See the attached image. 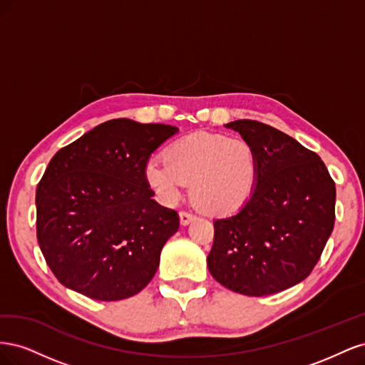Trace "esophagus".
<instances>
[{
    "label": "esophagus",
    "instance_id": "1",
    "mask_svg": "<svg viewBox=\"0 0 365 365\" xmlns=\"http://www.w3.org/2000/svg\"><path fill=\"white\" fill-rule=\"evenodd\" d=\"M193 219H195V216H193L192 213H187V212H181V213H180V224H181L182 227L189 225Z\"/></svg>",
    "mask_w": 365,
    "mask_h": 365
}]
</instances>
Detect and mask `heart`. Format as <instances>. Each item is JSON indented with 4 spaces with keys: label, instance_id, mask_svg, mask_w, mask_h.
I'll return each instance as SVG.
<instances>
[{
    "label": "heart",
    "instance_id": "b5f03b06",
    "mask_svg": "<svg viewBox=\"0 0 365 365\" xmlns=\"http://www.w3.org/2000/svg\"><path fill=\"white\" fill-rule=\"evenodd\" d=\"M164 161L145 169L149 189L163 204L178 201L190 184L193 205L210 216L233 215L245 207L260 178L259 153L250 141L212 132H193L172 141Z\"/></svg>",
    "mask_w": 365,
    "mask_h": 365
}]
</instances>
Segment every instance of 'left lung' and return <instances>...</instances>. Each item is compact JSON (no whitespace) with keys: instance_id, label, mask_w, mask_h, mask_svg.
Wrapping results in <instances>:
<instances>
[{"instance_id":"1","label":"left lung","mask_w":365,"mask_h":365,"mask_svg":"<svg viewBox=\"0 0 365 365\" xmlns=\"http://www.w3.org/2000/svg\"><path fill=\"white\" fill-rule=\"evenodd\" d=\"M259 153L257 189L235 216L215 220L208 271L225 288L271 295L303 282L335 224V182L315 152L256 120L225 125Z\"/></svg>"}]
</instances>
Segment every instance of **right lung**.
<instances>
[{"mask_svg":"<svg viewBox=\"0 0 365 365\" xmlns=\"http://www.w3.org/2000/svg\"><path fill=\"white\" fill-rule=\"evenodd\" d=\"M176 132L170 125L114 118L51 158L36 189V236L63 286L115 302L152 280L180 217L152 200L145 169L150 153Z\"/></svg>","mask_w":365,"mask_h":365,"instance_id":"1","label":"right lung"}]
</instances>
